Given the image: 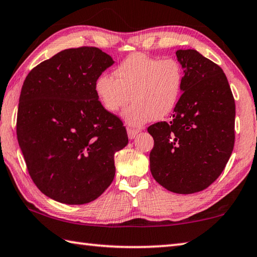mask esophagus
I'll return each instance as SVG.
<instances>
[{
  "instance_id": "34e87169",
  "label": "esophagus",
  "mask_w": 257,
  "mask_h": 257,
  "mask_svg": "<svg viewBox=\"0 0 257 257\" xmlns=\"http://www.w3.org/2000/svg\"><path fill=\"white\" fill-rule=\"evenodd\" d=\"M140 132L139 130H135V128H127V135H128V138L132 140V139H134L135 137H137V134Z\"/></svg>"
}]
</instances>
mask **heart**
Returning a JSON list of instances; mask_svg holds the SVG:
<instances>
[{"label": "heart", "mask_w": 257, "mask_h": 257, "mask_svg": "<svg viewBox=\"0 0 257 257\" xmlns=\"http://www.w3.org/2000/svg\"><path fill=\"white\" fill-rule=\"evenodd\" d=\"M183 69L174 58L158 59L137 52L113 70V77L100 75L94 89L107 112L116 114L133 104L124 114L130 125L141 126L152 118L162 119L176 108L182 94Z\"/></svg>", "instance_id": "1"}]
</instances>
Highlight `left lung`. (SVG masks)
Here are the masks:
<instances>
[{
    "instance_id": "obj_1",
    "label": "left lung",
    "mask_w": 257,
    "mask_h": 257,
    "mask_svg": "<svg viewBox=\"0 0 257 257\" xmlns=\"http://www.w3.org/2000/svg\"><path fill=\"white\" fill-rule=\"evenodd\" d=\"M183 72L182 94L170 122L148 127L154 145L150 170L169 191L195 193L224 171L235 142V99L224 71L199 52H176Z\"/></svg>"
}]
</instances>
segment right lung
Listing matches in <instances>:
<instances>
[{
  "label": "right lung",
  "instance_id": "obj_1",
  "mask_svg": "<svg viewBox=\"0 0 257 257\" xmlns=\"http://www.w3.org/2000/svg\"><path fill=\"white\" fill-rule=\"evenodd\" d=\"M112 57L96 47L66 49L42 61L24 80L17 137L39 190L68 205L103 193L115 176L114 154L126 147V128L106 110L94 84Z\"/></svg>",
  "mask_w": 257,
  "mask_h": 257
}]
</instances>
